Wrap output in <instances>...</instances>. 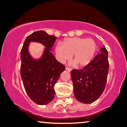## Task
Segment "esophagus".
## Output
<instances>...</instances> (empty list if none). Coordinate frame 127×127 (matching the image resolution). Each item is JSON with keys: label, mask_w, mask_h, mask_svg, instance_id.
Masks as SVG:
<instances>
[{"label": "esophagus", "mask_w": 127, "mask_h": 127, "mask_svg": "<svg viewBox=\"0 0 127 127\" xmlns=\"http://www.w3.org/2000/svg\"><path fill=\"white\" fill-rule=\"evenodd\" d=\"M66 70L67 72H70V71H71L72 69L70 68V67H66Z\"/></svg>", "instance_id": "1"}]
</instances>
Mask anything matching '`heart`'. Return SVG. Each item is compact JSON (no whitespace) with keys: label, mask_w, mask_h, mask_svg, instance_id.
I'll return each mask as SVG.
<instances>
[{"label":"heart","mask_w":127,"mask_h":127,"mask_svg":"<svg viewBox=\"0 0 127 127\" xmlns=\"http://www.w3.org/2000/svg\"><path fill=\"white\" fill-rule=\"evenodd\" d=\"M97 49V45L93 39L79 37L70 38L61 43L58 44L55 52L60 62H65L70 58L73 65L83 66L91 62Z\"/></svg>","instance_id":"obj_1"}]
</instances>
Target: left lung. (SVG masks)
<instances>
[{
    "mask_svg": "<svg viewBox=\"0 0 127 127\" xmlns=\"http://www.w3.org/2000/svg\"><path fill=\"white\" fill-rule=\"evenodd\" d=\"M98 54L82 69L71 71L73 93L79 101L92 103L101 96L106 85L109 69L108 52L104 46Z\"/></svg>",
    "mask_w": 127,
    "mask_h": 127,
    "instance_id": "1",
    "label": "left lung"
}]
</instances>
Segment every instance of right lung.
Masks as SVG:
<instances>
[{"label":"right lung","instance_id":"add662e5","mask_svg":"<svg viewBox=\"0 0 127 127\" xmlns=\"http://www.w3.org/2000/svg\"><path fill=\"white\" fill-rule=\"evenodd\" d=\"M57 37L45 31H38L27 36L20 52V74L28 96L39 105L48 104L55 96L54 85L65 66L51 52ZM30 42H37L46 47L39 60H34L28 52Z\"/></svg>","mask_w":127,"mask_h":127}]
</instances>
